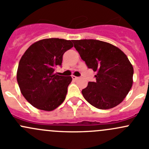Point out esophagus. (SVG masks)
Returning <instances> with one entry per match:
<instances>
[{
	"mask_svg": "<svg viewBox=\"0 0 149 149\" xmlns=\"http://www.w3.org/2000/svg\"><path fill=\"white\" fill-rule=\"evenodd\" d=\"M72 79H73V80L76 81V80H78V79H79V77H76V76H72Z\"/></svg>",
	"mask_w": 149,
	"mask_h": 149,
	"instance_id": "obj_1",
	"label": "esophagus"
}]
</instances>
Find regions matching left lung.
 <instances>
[{
  "mask_svg": "<svg viewBox=\"0 0 149 149\" xmlns=\"http://www.w3.org/2000/svg\"><path fill=\"white\" fill-rule=\"evenodd\" d=\"M87 67L97 72L96 81L82 90L84 99L100 109L113 108L123 101L133 85V68L117 47L96 40H73Z\"/></svg>",
  "mask_w": 149,
  "mask_h": 149,
  "instance_id": "obj_1",
  "label": "left lung"
}]
</instances>
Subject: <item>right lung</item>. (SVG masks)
<instances>
[{"label": "right lung", "mask_w": 149, "mask_h": 149, "mask_svg": "<svg viewBox=\"0 0 149 149\" xmlns=\"http://www.w3.org/2000/svg\"><path fill=\"white\" fill-rule=\"evenodd\" d=\"M70 40L49 38L31 45L22 55L17 82L22 95L34 107L45 111L56 109L65 100L70 76L57 75L63 55L73 47Z\"/></svg>", "instance_id": "obj_1"}]
</instances>
